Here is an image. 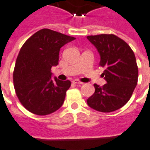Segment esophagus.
I'll return each mask as SVG.
<instances>
[{
	"label": "esophagus",
	"instance_id": "esophagus-1",
	"mask_svg": "<svg viewBox=\"0 0 150 150\" xmlns=\"http://www.w3.org/2000/svg\"><path fill=\"white\" fill-rule=\"evenodd\" d=\"M73 83H75V84L81 85L83 84V83H82V82H80L79 80H78V79H75V80H73Z\"/></svg>",
	"mask_w": 150,
	"mask_h": 150
}]
</instances>
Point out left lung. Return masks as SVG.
Here are the masks:
<instances>
[{
	"mask_svg": "<svg viewBox=\"0 0 150 150\" xmlns=\"http://www.w3.org/2000/svg\"><path fill=\"white\" fill-rule=\"evenodd\" d=\"M100 56V66L107 83L94 84V94L87 100L88 106L101 112H111L122 108L129 100L137 84L138 67L132 50L114 34L87 37Z\"/></svg>",
	"mask_w": 150,
	"mask_h": 150,
	"instance_id": "obj_1",
	"label": "left lung"
}]
</instances>
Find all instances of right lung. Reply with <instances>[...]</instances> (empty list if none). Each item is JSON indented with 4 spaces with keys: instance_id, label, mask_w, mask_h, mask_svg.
Here are the masks:
<instances>
[{
    "instance_id": "add662e5",
    "label": "right lung",
    "mask_w": 150,
    "mask_h": 150,
    "mask_svg": "<svg viewBox=\"0 0 150 150\" xmlns=\"http://www.w3.org/2000/svg\"><path fill=\"white\" fill-rule=\"evenodd\" d=\"M75 39L42 29L21 46L13 71V83L18 100L30 112L46 116L62 105L71 81L56 77L52 79L51 67L59 64L60 48Z\"/></svg>"
}]
</instances>
